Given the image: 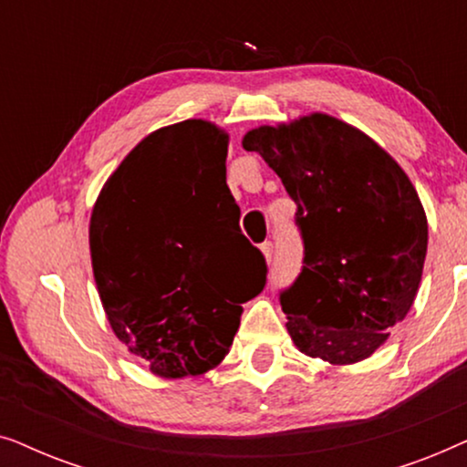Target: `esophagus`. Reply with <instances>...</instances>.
Here are the masks:
<instances>
[{
	"label": "esophagus",
	"instance_id": "esophagus-1",
	"mask_svg": "<svg viewBox=\"0 0 467 467\" xmlns=\"http://www.w3.org/2000/svg\"><path fill=\"white\" fill-rule=\"evenodd\" d=\"M261 253H264L267 264H272V257H274V244H272V242H264V244H261Z\"/></svg>",
	"mask_w": 467,
	"mask_h": 467
}]
</instances>
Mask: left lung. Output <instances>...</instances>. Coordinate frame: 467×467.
<instances>
[{
    "label": "left lung",
    "mask_w": 467,
    "mask_h": 467,
    "mask_svg": "<svg viewBox=\"0 0 467 467\" xmlns=\"http://www.w3.org/2000/svg\"><path fill=\"white\" fill-rule=\"evenodd\" d=\"M297 203L304 265L280 293L304 355L368 359L404 321L427 254V216L410 178L372 138L329 114L257 127L242 140Z\"/></svg>",
    "instance_id": "obj_1"
}]
</instances>
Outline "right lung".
Returning <instances> with one entry per match:
<instances>
[{
    "mask_svg": "<svg viewBox=\"0 0 467 467\" xmlns=\"http://www.w3.org/2000/svg\"><path fill=\"white\" fill-rule=\"evenodd\" d=\"M229 136L202 119L146 136L108 178L88 225L110 327L152 374L200 376L229 353L265 286L227 187Z\"/></svg>",
    "mask_w": 467,
    "mask_h": 467,
    "instance_id": "obj_1",
    "label": "right lung"
}]
</instances>
